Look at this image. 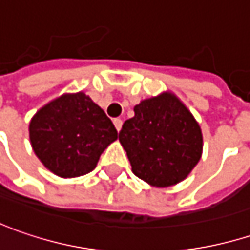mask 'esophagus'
<instances>
[{"mask_svg": "<svg viewBox=\"0 0 250 250\" xmlns=\"http://www.w3.org/2000/svg\"><path fill=\"white\" fill-rule=\"evenodd\" d=\"M113 123H114V127H116V130H117V131H120V130H122L123 122H122L120 119H114V120H113Z\"/></svg>", "mask_w": 250, "mask_h": 250, "instance_id": "obj_1", "label": "esophagus"}]
</instances>
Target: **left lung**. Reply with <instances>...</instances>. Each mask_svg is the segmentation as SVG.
I'll return each instance as SVG.
<instances>
[{
    "instance_id": "8db88e82",
    "label": "left lung",
    "mask_w": 250,
    "mask_h": 250,
    "mask_svg": "<svg viewBox=\"0 0 250 250\" xmlns=\"http://www.w3.org/2000/svg\"><path fill=\"white\" fill-rule=\"evenodd\" d=\"M119 140L133 172L153 187L181 183L202 154L201 127L175 95L166 92L134 106Z\"/></svg>"
}]
</instances>
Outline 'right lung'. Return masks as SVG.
<instances>
[{"instance_id":"right-lung-1","label":"right lung","mask_w":250,"mask_h":250,"mask_svg":"<svg viewBox=\"0 0 250 250\" xmlns=\"http://www.w3.org/2000/svg\"><path fill=\"white\" fill-rule=\"evenodd\" d=\"M29 140L41 163L62 178L81 177L92 169L117 130L83 92L66 93L45 104L29 123Z\"/></svg>"}]
</instances>
